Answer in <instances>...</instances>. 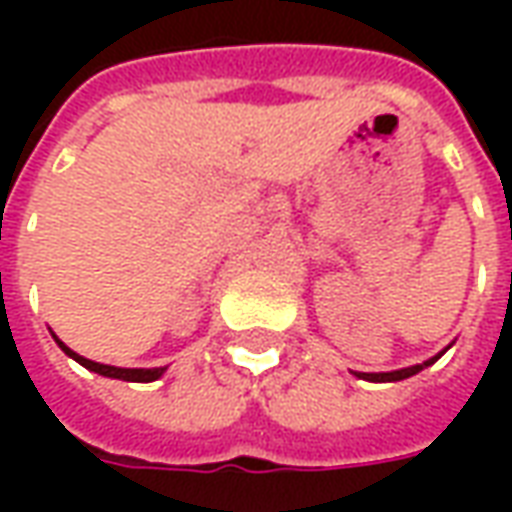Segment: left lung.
I'll list each match as a JSON object with an SVG mask.
<instances>
[{"label": "left lung", "mask_w": 512, "mask_h": 512, "mask_svg": "<svg viewBox=\"0 0 512 512\" xmlns=\"http://www.w3.org/2000/svg\"><path fill=\"white\" fill-rule=\"evenodd\" d=\"M441 354H444V351H441ZM439 356H433V359H428V362H422V365H411V367H403V370H392V373H356V376L365 378V381H403V378L417 376L419 370H425V367L433 365V362H436Z\"/></svg>", "instance_id": "8db88e82"}]
</instances>
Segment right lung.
I'll use <instances>...</instances> for the list:
<instances>
[{
  "instance_id": "obj_1",
  "label": "right lung",
  "mask_w": 512,
  "mask_h": 512,
  "mask_svg": "<svg viewBox=\"0 0 512 512\" xmlns=\"http://www.w3.org/2000/svg\"><path fill=\"white\" fill-rule=\"evenodd\" d=\"M54 340H57V337H54ZM57 345H60L62 351L71 356V359H76L79 365L87 367V370H93V373H98V376H106V378H120V381H136V384H147V381H156V378L164 376V370H167V367H150V370H145V367L101 365V362H93V359H84V356H79L76 351H71L68 345L60 343V340H57Z\"/></svg>"
}]
</instances>
